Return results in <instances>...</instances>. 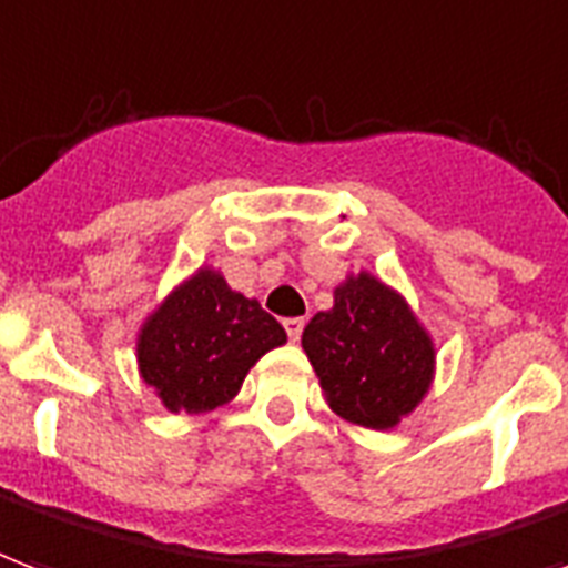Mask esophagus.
Segmentation results:
<instances>
[{"label":"esophagus","instance_id":"esophagus-1","mask_svg":"<svg viewBox=\"0 0 568 568\" xmlns=\"http://www.w3.org/2000/svg\"><path fill=\"white\" fill-rule=\"evenodd\" d=\"M304 318L295 316V318H285L283 327H285V334H288V339H301V334H304Z\"/></svg>","mask_w":568,"mask_h":568}]
</instances>
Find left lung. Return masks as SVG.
<instances>
[{"label":"left lung","instance_id":"8db88e82","mask_svg":"<svg viewBox=\"0 0 568 568\" xmlns=\"http://www.w3.org/2000/svg\"><path fill=\"white\" fill-rule=\"evenodd\" d=\"M301 343L327 406L361 427H394L422 403L434 379L427 331L409 304L369 273L339 285L334 310L310 318Z\"/></svg>","mask_w":568,"mask_h":568}]
</instances>
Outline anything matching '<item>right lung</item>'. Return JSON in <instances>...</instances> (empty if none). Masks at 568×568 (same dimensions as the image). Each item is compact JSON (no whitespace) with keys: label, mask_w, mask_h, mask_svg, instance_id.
<instances>
[{"label":"right lung","mask_w":568,"mask_h":568,"mask_svg":"<svg viewBox=\"0 0 568 568\" xmlns=\"http://www.w3.org/2000/svg\"><path fill=\"white\" fill-rule=\"evenodd\" d=\"M283 343V325L258 301L231 292L216 271H199L146 318L138 364L171 413H207L229 403L252 364Z\"/></svg>","instance_id":"obj_1"}]
</instances>
